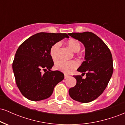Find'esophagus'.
<instances>
[{
	"label": "esophagus",
	"mask_w": 125,
	"mask_h": 125,
	"mask_svg": "<svg viewBox=\"0 0 125 125\" xmlns=\"http://www.w3.org/2000/svg\"><path fill=\"white\" fill-rule=\"evenodd\" d=\"M69 77V75H67V74H64V79H67V77Z\"/></svg>",
	"instance_id": "esophagus-1"
}]
</instances>
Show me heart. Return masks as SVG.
Wrapping results in <instances>:
<instances>
[{"instance_id": "b5f03b06", "label": "heart", "mask_w": 125, "mask_h": 125, "mask_svg": "<svg viewBox=\"0 0 125 125\" xmlns=\"http://www.w3.org/2000/svg\"><path fill=\"white\" fill-rule=\"evenodd\" d=\"M67 45L74 52H77L80 51L81 48L79 42L76 39H70L67 41ZM61 43L56 42L54 43L50 49V55L53 61H56L59 58V52ZM77 62L75 61H61L56 63L55 68L58 71H61L66 73H69L73 71L78 66Z\"/></svg>"}]
</instances>
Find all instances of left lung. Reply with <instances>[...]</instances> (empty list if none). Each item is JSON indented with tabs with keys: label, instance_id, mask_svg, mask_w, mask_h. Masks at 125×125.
<instances>
[{
	"label": "left lung",
	"instance_id": "8db88e82",
	"mask_svg": "<svg viewBox=\"0 0 125 125\" xmlns=\"http://www.w3.org/2000/svg\"><path fill=\"white\" fill-rule=\"evenodd\" d=\"M68 35L81 42L85 48L84 61L77 71L86 76L85 79L81 75L73 76L76 84L69 89V94L76 101L90 102L104 92L111 78L113 71L112 56L106 44L93 33L85 31Z\"/></svg>",
	"mask_w": 125,
	"mask_h": 125
}]
</instances>
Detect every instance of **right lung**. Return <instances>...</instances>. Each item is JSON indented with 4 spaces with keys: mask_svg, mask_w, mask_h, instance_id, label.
I'll use <instances>...</instances> for the list:
<instances>
[{
    "mask_svg": "<svg viewBox=\"0 0 125 125\" xmlns=\"http://www.w3.org/2000/svg\"><path fill=\"white\" fill-rule=\"evenodd\" d=\"M65 38H69L66 33L41 32L29 38L19 47L12 68L17 86L26 98L32 101L46 99L52 95L55 86L63 80V73L51 71L54 63L50 49Z\"/></svg>",
    "mask_w": 125,
    "mask_h": 125,
    "instance_id": "add662e5",
    "label": "right lung"
}]
</instances>
